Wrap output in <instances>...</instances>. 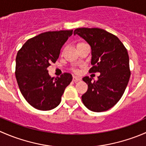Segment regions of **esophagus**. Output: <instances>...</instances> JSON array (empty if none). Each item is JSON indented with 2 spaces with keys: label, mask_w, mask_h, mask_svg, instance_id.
Listing matches in <instances>:
<instances>
[{
  "label": "esophagus",
  "mask_w": 146,
  "mask_h": 146,
  "mask_svg": "<svg viewBox=\"0 0 146 146\" xmlns=\"http://www.w3.org/2000/svg\"><path fill=\"white\" fill-rule=\"evenodd\" d=\"M80 78H79L78 77H76V76H73V81L75 82H77L78 81H80Z\"/></svg>",
  "instance_id": "1"
}]
</instances>
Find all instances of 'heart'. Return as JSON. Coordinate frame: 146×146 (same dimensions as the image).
Returning a JSON list of instances; mask_svg holds the SVG:
<instances>
[{
  "label": "heart",
  "mask_w": 146,
  "mask_h": 146,
  "mask_svg": "<svg viewBox=\"0 0 146 146\" xmlns=\"http://www.w3.org/2000/svg\"><path fill=\"white\" fill-rule=\"evenodd\" d=\"M82 44V43H79V44Z\"/></svg>",
  "instance_id": "heart-1"
}]
</instances>
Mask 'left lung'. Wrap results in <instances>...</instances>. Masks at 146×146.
<instances>
[{"instance_id": "left-lung-1", "label": "left lung", "mask_w": 146, "mask_h": 146, "mask_svg": "<svg viewBox=\"0 0 146 146\" xmlns=\"http://www.w3.org/2000/svg\"><path fill=\"white\" fill-rule=\"evenodd\" d=\"M91 47L90 73H100L97 81L85 76L88 90L82 95L84 105L100 112L114 107L123 95L130 78L127 50L117 36L100 28H78L74 30Z\"/></svg>"}]
</instances>
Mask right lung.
<instances>
[{"mask_svg": "<svg viewBox=\"0 0 146 146\" xmlns=\"http://www.w3.org/2000/svg\"><path fill=\"white\" fill-rule=\"evenodd\" d=\"M73 30L47 32L28 39L16 56L15 77L22 95L36 110L47 111L60 104L72 75L51 78L47 68L58 59Z\"/></svg>", "mask_w": 146, "mask_h": 146, "instance_id": "obj_1", "label": "right lung"}]
</instances>
